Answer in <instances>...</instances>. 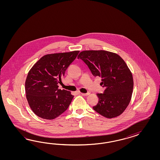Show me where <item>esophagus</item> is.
<instances>
[{
    "mask_svg": "<svg viewBox=\"0 0 160 160\" xmlns=\"http://www.w3.org/2000/svg\"><path fill=\"white\" fill-rule=\"evenodd\" d=\"M81 94H82V96H87V95H89V94H90V92H87V93H82V92H81Z\"/></svg>",
    "mask_w": 160,
    "mask_h": 160,
    "instance_id": "obj_1",
    "label": "esophagus"
}]
</instances>
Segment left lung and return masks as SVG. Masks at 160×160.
Listing matches in <instances>:
<instances>
[{
	"label": "left lung",
	"mask_w": 160,
	"mask_h": 160,
	"mask_svg": "<svg viewBox=\"0 0 160 160\" xmlns=\"http://www.w3.org/2000/svg\"><path fill=\"white\" fill-rule=\"evenodd\" d=\"M78 58L86 63L95 77L102 78L100 85L105 87L98 93L99 101L94 111L112 118L121 114L129 104L133 90V78L130 70L118 54L104 50H86Z\"/></svg>",
	"instance_id": "left-lung-1"
}]
</instances>
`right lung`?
I'll return each mask as SVG.
<instances>
[{"mask_svg":"<svg viewBox=\"0 0 160 160\" xmlns=\"http://www.w3.org/2000/svg\"><path fill=\"white\" fill-rule=\"evenodd\" d=\"M78 53L79 51H73L45 55L29 71L25 82L26 98L38 116L53 120L68 109L74 96L58 89V84Z\"/></svg>","mask_w":160,"mask_h":160,"instance_id":"obj_1","label":"right lung"}]
</instances>
